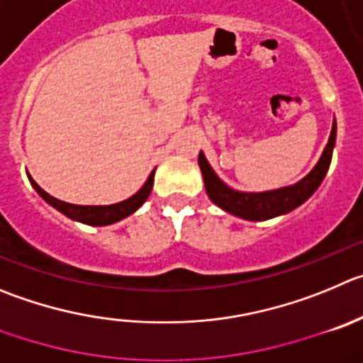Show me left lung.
<instances>
[{
    "label": "left lung",
    "mask_w": 363,
    "mask_h": 363,
    "mask_svg": "<svg viewBox=\"0 0 363 363\" xmlns=\"http://www.w3.org/2000/svg\"><path fill=\"white\" fill-rule=\"evenodd\" d=\"M335 138H337V125L333 123L330 140H328V145L324 148L323 155H320L319 162L315 164L313 170L303 181L294 186L263 193H242L225 186L216 177L209 162L206 161L204 154L201 152L199 154V166H201L202 177H204L206 191L218 208L231 213V215L240 216V218L256 222V220H269L274 218V216L284 215V213L292 211L297 206L306 202L313 195L315 189L319 188L323 179L326 177V172L331 162V154H333Z\"/></svg>",
    "instance_id": "8db88e82"
}]
</instances>
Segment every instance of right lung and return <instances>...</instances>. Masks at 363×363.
Segmentation results:
<instances>
[{"label": "right lung", "instance_id": "obj_1", "mask_svg": "<svg viewBox=\"0 0 363 363\" xmlns=\"http://www.w3.org/2000/svg\"><path fill=\"white\" fill-rule=\"evenodd\" d=\"M28 179L30 182H32L33 188H35V191L39 193L40 197L48 202L50 206L59 209L60 213H64V215L69 216V218L79 220V222L87 223V225H107V223H114L118 222V220L125 218V216L132 215L135 209L140 208V206L147 201L148 195H150L152 191V186H154V172H152L150 177H148L147 182L143 184V188L135 193V195H132L130 199H127V201L118 202V204H113V206H74L52 197V195L44 191V189L40 188V186L37 184L30 175Z\"/></svg>", "mask_w": 363, "mask_h": 363}]
</instances>
